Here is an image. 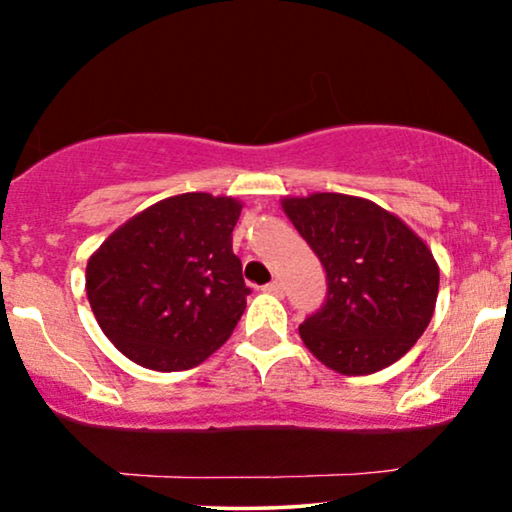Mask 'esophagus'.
Segmentation results:
<instances>
[{
	"label": "esophagus",
	"instance_id": "34e87169",
	"mask_svg": "<svg viewBox=\"0 0 512 512\" xmlns=\"http://www.w3.org/2000/svg\"><path fill=\"white\" fill-rule=\"evenodd\" d=\"M264 290H267V293H274V295H283L286 293V286H283V281H271L264 286Z\"/></svg>",
	"mask_w": 512,
	"mask_h": 512
}]
</instances>
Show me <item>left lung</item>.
Listing matches in <instances>:
<instances>
[{
  "instance_id": "8db88e82",
  "label": "left lung",
  "mask_w": 512,
  "mask_h": 512,
  "mask_svg": "<svg viewBox=\"0 0 512 512\" xmlns=\"http://www.w3.org/2000/svg\"><path fill=\"white\" fill-rule=\"evenodd\" d=\"M283 210L326 271V300L300 323L316 359L366 375L404 357L435 312L439 269L428 245L371 200L314 193Z\"/></svg>"
}]
</instances>
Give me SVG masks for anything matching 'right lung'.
<instances>
[{
    "instance_id": "add662e5",
    "label": "right lung",
    "mask_w": 512,
    "mask_h": 512,
    "mask_svg": "<svg viewBox=\"0 0 512 512\" xmlns=\"http://www.w3.org/2000/svg\"><path fill=\"white\" fill-rule=\"evenodd\" d=\"M241 208L210 193L165 198L89 257V304L125 357L153 371H186L229 340L250 295L231 250Z\"/></svg>"
}]
</instances>
